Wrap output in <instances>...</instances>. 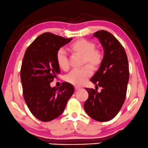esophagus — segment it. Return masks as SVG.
Returning a JSON list of instances; mask_svg holds the SVG:
<instances>
[{
  "instance_id": "1",
  "label": "esophagus",
  "mask_w": 148,
  "mask_h": 148,
  "mask_svg": "<svg viewBox=\"0 0 148 148\" xmlns=\"http://www.w3.org/2000/svg\"><path fill=\"white\" fill-rule=\"evenodd\" d=\"M79 89H80V88L77 87V86H75V91H78V90Z\"/></svg>"
}]
</instances>
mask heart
Wrapping results in <instances>:
<instances>
[{"mask_svg": "<svg viewBox=\"0 0 148 148\" xmlns=\"http://www.w3.org/2000/svg\"><path fill=\"white\" fill-rule=\"evenodd\" d=\"M70 50L73 53L83 56L82 65H86L79 70L71 71L66 76V80L75 86H82L92 75V69H96L102 63V55L95 49V45L92 41L86 39H79L70 46ZM57 65L61 69L66 71L69 68L67 54L63 48L57 51L56 55Z\"/></svg>", "mask_w": 148, "mask_h": 148, "instance_id": "1", "label": "heart"}]
</instances>
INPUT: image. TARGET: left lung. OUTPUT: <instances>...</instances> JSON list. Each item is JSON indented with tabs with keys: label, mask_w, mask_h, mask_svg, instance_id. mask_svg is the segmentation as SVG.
Here are the masks:
<instances>
[{
	"label": "left lung",
	"mask_w": 148,
	"mask_h": 148,
	"mask_svg": "<svg viewBox=\"0 0 148 148\" xmlns=\"http://www.w3.org/2000/svg\"><path fill=\"white\" fill-rule=\"evenodd\" d=\"M98 38L104 50L100 68L91 81L97 89L86 88L88 98L84 102L85 112L91 119L106 122L114 119L121 110L125 100L129 81V64L125 50L119 40L106 30L93 34Z\"/></svg>",
	"instance_id": "8db88e82"
}]
</instances>
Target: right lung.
Wrapping results in <instances>:
<instances>
[{
	"mask_svg": "<svg viewBox=\"0 0 148 148\" xmlns=\"http://www.w3.org/2000/svg\"><path fill=\"white\" fill-rule=\"evenodd\" d=\"M72 40L46 32L36 38L26 50L21 69L23 93L33 116L43 122L57 119L64 112L74 87L63 82L59 88L50 82L60 74L56 55Z\"/></svg>",
	"mask_w": 148,
	"mask_h": 148,
	"instance_id": "right-lung-1",
	"label": "right lung"
}]
</instances>
